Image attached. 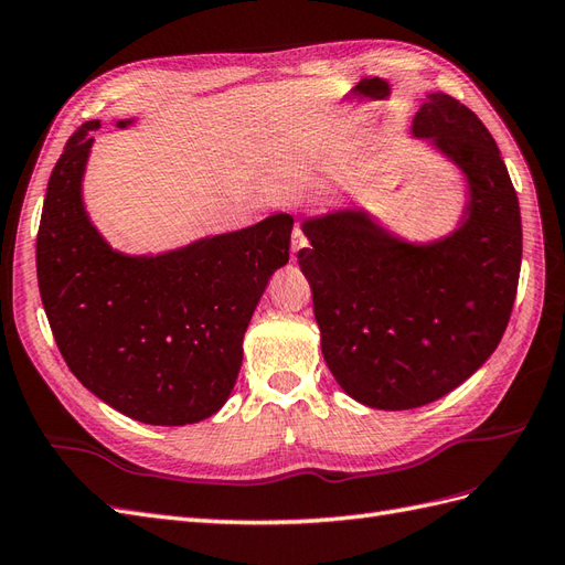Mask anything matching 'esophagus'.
Instances as JSON below:
<instances>
[{
    "mask_svg": "<svg viewBox=\"0 0 565 565\" xmlns=\"http://www.w3.org/2000/svg\"><path fill=\"white\" fill-rule=\"evenodd\" d=\"M308 248V238H306V234H302V228H294V236H291V253H294V257L300 253V250H306Z\"/></svg>",
    "mask_w": 565,
    "mask_h": 565,
    "instance_id": "obj_1",
    "label": "esophagus"
}]
</instances>
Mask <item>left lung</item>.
Listing matches in <instances>:
<instances>
[{
    "mask_svg": "<svg viewBox=\"0 0 565 565\" xmlns=\"http://www.w3.org/2000/svg\"><path fill=\"white\" fill-rule=\"evenodd\" d=\"M413 136L466 177L451 234L411 243L367 210H337L302 222L312 248L298 253L331 374L380 411L427 406L484 365L509 324L523 257L515 188L477 114L429 93Z\"/></svg>",
    "mask_w": 565,
    "mask_h": 565,
    "instance_id": "8db88e82",
    "label": "left lung"
}]
</instances>
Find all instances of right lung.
Listing matches in <instances>:
<instances>
[{"label": "right lung", "mask_w": 565, "mask_h": 565, "mask_svg": "<svg viewBox=\"0 0 565 565\" xmlns=\"http://www.w3.org/2000/svg\"><path fill=\"white\" fill-rule=\"evenodd\" d=\"M97 128L88 121L68 138L42 205L35 263L54 341L78 382L126 417L200 423L236 384L245 329L288 263L294 216L271 214L159 255L114 250L83 205Z\"/></svg>", "instance_id": "right-lung-1"}]
</instances>
